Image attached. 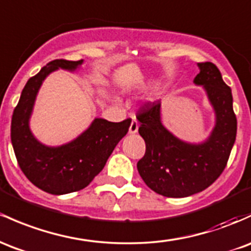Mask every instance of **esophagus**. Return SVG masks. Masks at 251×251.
Returning a JSON list of instances; mask_svg holds the SVG:
<instances>
[{
  "label": "esophagus",
  "instance_id": "obj_1",
  "mask_svg": "<svg viewBox=\"0 0 251 251\" xmlns=\"http://www.w3.org/2000/svg\"><path fill=\"white\" fill-rule=\"evenodd\" d=\"M138 127H139V125H138V121H137V119L134 117H132V123H131V126H130V133L131 134H134V133H137V132H138Z\"/></svg>",
  "mask_w": 251,
  "mask_h": 251
}]
</instances>
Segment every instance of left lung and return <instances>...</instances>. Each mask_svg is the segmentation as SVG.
Here are the masks:
<instances>
[{
	"label": "left lung",
	"mask_w": 251,
	"mask_h": 251,
	"mask_svg": "<svg viewBox=\"0 0 251 251\" xmlns=\"http://www.w3.org/2000/svg\"><path fill=\"white\" fill-rule=\"evenodd\" d=\"M194 83L202 85L213 107L216 124L208 138L188 143L175 137L161 120V101L139 109V134L145 140V155L137 163L149 188L167 198H186L202 192L219 177L227 163L237 133L231 88L211 62L198 63Z\"/></svg>",
	"instance_id": "1"
}]
</instances>
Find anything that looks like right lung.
<instances>
[{
	"label": "right lung",
	"instance_id": "obj_1",
	"mask_svg": "<svg viewBox=\"0 0 251 251\" xmlns=\"http://www.w3.org/2000/svg\"><path fill=\"white\" fill-rule=\"evenodd\" d=\"M82 63L83 59H56L46 64L27 81L13 113L10 138L19 166L34 186L50 194H68L87 187L131 125V119L111 123L95 118L83 133L59 147L44 145L33 136L29 119L44 79L58 69L75 71Z\"/></svg>",
	"mask_w": 251,
	"mask_h": 251
}]
</instances>
